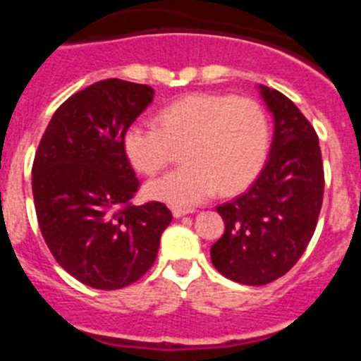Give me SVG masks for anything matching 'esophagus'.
<instances>
[{
  "instance_id": "obj_1",
  "label": "esophagus",
  "mask_w": 361,
  "mask_h": 361,
  "mask_svg": "<svg viewBox=\"0 0 361 361\" xmlns=\"http://www.w3.org/2000/svg\"><path fill=\"white\" fill-rule=\"evenodd\" d=\"M171 212H173V216H177V219H180V216L190 215V213H193V212H195V209H191V208H178V206H173V209H171Z\"/></svg>"
}]
</instances>
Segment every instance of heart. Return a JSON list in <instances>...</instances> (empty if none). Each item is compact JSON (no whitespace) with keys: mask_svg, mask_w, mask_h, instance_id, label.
Segmentation results:
<instances>
[{"mask_svg":"<svg viewBox=\"0 0 361 361\" xmlns=\"http://www.w3.org/2000/svg\"><path fill=\"white\" fill-rule=\"evenodd\" d=\"M155 124H132L124 152L137 171L155 175L183 149L184 166L146 186L148 197L171 206H195L216 191L251 183L266 161L269 119L251 97L195 94L162 108Z\"/></svg>","mask_w":361,"mask_h":361,"instance_id":"heart-1","label":"heart"}]
</instances>
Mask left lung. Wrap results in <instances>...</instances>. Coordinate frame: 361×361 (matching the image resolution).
<instances>
[{
    "instance_id": "8db88e82",
    "label": "left lung",
    "mask_w": 361,
    "mask_h": 361,
    "mask_svg": "<svg viewBox=\"0 0 361 361\" xmlns=\"http://www.w3.org/2000/svg\"><path fill=\"white\" fill-rule=\"evenodd\" d=\"M258 88L275 119L269 157L242 195L216 206L226 228L212 245L215 269L245 286H266L298 262L317 229L325 184L312 124L279 90Z\"/></svg>"
}]
</instances>
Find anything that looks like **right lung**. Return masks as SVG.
I'll list each match as a JSON object with an SVG mask.
<instances>
[{
  "label": "right lung",
  "instance_id": "1",
  "mask_svg": "<svg viewBox=\"0 0 361 361\" xmlns=\"http://www.w3.org/2000/svg\"><path fill=\"white\" fill-rule=\"evenodd\" d=\"M152 101L148 85L94 82L57 108L37 146L32 193L41 235L56 262L90 288L137 282L173 219L157 200L132 204L141 184L124 133Z\"/></svg>",
  "mask_w": 361,
  "mask_h": 361
}]
</instances>
